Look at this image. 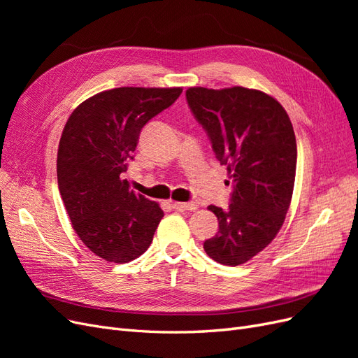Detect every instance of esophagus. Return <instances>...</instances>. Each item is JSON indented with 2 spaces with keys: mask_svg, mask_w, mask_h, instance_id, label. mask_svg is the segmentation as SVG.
<instances>
[{
  "mask_svg": "<svg viewBox=\"0 0 358 358\" xmlns=\"http://www.w3.org/2000/svg\"><path fill=\"white\" fill-rule=\"evenodd\" d=\"M173 208L178 209V210H196L197 209V204L188 201V203H182V201H175L173 203Z\"/></svg>",
  "mask_w": 358,
  "mask_h": 358,
  "instance_id": "esophagus-1",
  "label": "esophagus"
}]
</instances>
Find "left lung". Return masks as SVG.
I'll list each match as a JSON object with an SVG mask.
<instances>
[{
    "label": "left lung",
    "instance_id": "obj_1",
    "mask_svg": "<svg viewBox=\"0 0 358 358\" xmlns=\"http://www.w3.org/2000/svg\"><path fill=\"white\" fill-rule=\"evenodd\" d=\"M187 101L233 178L229 208L209 206L220 230L203 248L215 262L239 266L262 252L285 221L296 179L294 129L284 107L257 90L197 86Z\"/></svg>",
    "mask_w": 358,
    "mask_h": 358
}]
</instances>
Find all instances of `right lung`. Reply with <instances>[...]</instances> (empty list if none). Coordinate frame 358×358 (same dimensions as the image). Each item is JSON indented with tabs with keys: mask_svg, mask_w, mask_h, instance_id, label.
I'll use <instances>...</instances> for the list:
<instances>
[{
	"mask_svg": "<svg viewBox=\"0 0 358 358\" xmlns=\"http://www.w3.org/2000/svg\"><path fill=\"white\" fill-rule=\"evenodd\" d=\"M182 88H115L83 101L59 140L58 188L74 231L110 263H128L154 239L164 212L129 189L122 173L142 128L175 103Z\"/></svg>",
	"mask_w": 358,
	"mask_h": 358,
	"instance_id": "add662e5",
	"label": "right lung"
}]
</instances>
